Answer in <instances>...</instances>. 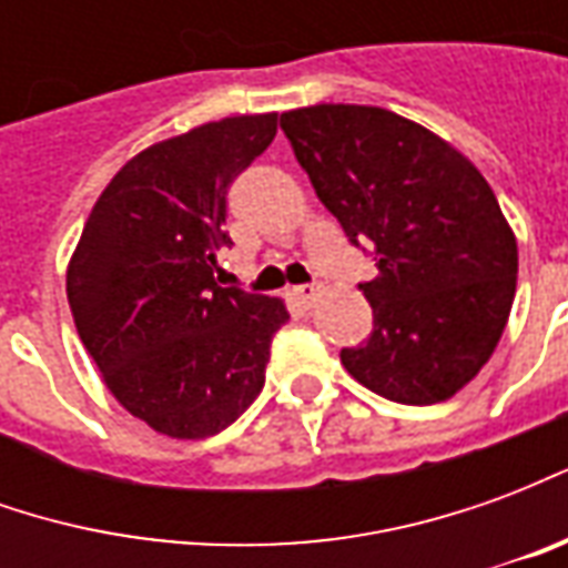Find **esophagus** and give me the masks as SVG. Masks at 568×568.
Listing matches in <instances>:
<instances>
[{
	"label": "esophagus",
	"mask_w": 568,
	"mask_h": 568,
	"mask_svg": "<svg viewBox=\"0 0 568 568\" xmlns=\"http://www.w3.org/2000/svg\"><path fill=\"white\" fill-rule=\"evenodd\" d=\"M292 297H295L301 307H313V304L322 297V285L320 283L297 285V288H292Z\"/></svg>",
	"instance_id": "esophagus-1"
}]
</instances>
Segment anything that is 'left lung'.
<instances>
[{"instance_id":"8db88e82","label":"left lung","mask_w":568,"mask_h":568,"mask_svg":"<svg viewBox=\"0 0 568 568\" xmlns=\"http://www.w3.org/2000/svg\"><path fill=\"white\" fill-rule=\"evenodd\" d=\"M297 163L377 276L368 344L341 349L365 389L438 405L475 381L517 288V240L475 163L417 121L377 105L320 103L280 118Z\"/></svg>"}]
</instances>
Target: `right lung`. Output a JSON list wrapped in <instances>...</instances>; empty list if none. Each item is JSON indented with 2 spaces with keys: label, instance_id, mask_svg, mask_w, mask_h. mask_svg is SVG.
Wrapping results in <instances>:
<instances>
[{
  "label": "right lung",
  "instance_id": "obj_1",
  "mask_svg": "<svg viewBox=\"0 0 568 568\" xmlns=\"http://www.w3.org/2000/svg\"><path fill=\"white\" fill-rule=\"evenodd\" d=\"M276 136V112L154 142L103 187L67 267L84 349L118 405L158 435L210 438L264 386L280 297L222 288L227 187Z\"/></svg>",
  "mask_w": 568,
  "mask_h": 568
}]
</instances>
